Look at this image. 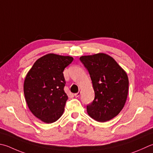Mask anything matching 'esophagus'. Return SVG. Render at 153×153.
I'll return each mask as SVG.
<instances>
[{"instance_id":"34e87169","label":"esophagus","mask_w":153,"mask_h":153,"mask_svg":"<svg viewBox=\"0 0 153 153\" xmlns=\"http://www.w3.org/2000/svg\"><path fill=\"white\" fill-rule=\"evenodd\" d=\"M80 95H81V92L79 91V92L76 93V94H74V96L76 97H79Z\"/></svg>"}]
</instances>
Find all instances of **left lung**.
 Masks as SVG:
<instances>
[{"label": "left lung", "mask_w": 153, "mask_h": 153, "mask_svg": "<svg viewBox=\"0 0 153 153\" xmlns=\"http://www.w3.org/2000/svg\"><path fill=\"white\" fill-rule=\"evenodd\" d=\"M79 59L89 71L95 92L94 101L87 105L88 115L97 121L111 120L126 102L128 89L126 72L112 57L103 53L83 56Z\"/></svg>", "instance_id": "8db88e82"}]
</instances>
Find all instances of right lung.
Masks as SVG:
<instances>
[{
    "instance_id": "right-lung-1",
    "label": "right lung",
    "mask_w": 153,
    "mask_h": 153,
    "mask_svg": "<svg viewBox=\"0 0 153 153\" xmlns=\"http://www.w3.org/2000/svg\"><path fill=\"white\" fill-rule=\"evenodd\" d=\"M71 56L48 53L37 59L27 74L24 94L28 108L42 121L52 123L62 115L68 96L64 71Z\"/></svg>"
}]
</instances>
